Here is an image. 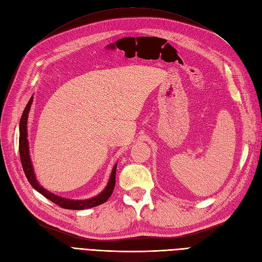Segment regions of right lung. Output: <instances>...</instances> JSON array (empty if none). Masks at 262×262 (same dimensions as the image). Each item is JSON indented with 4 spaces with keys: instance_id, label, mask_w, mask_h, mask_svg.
I'll return each instance as SVG.
<instances>
[{
    "instance_id": "1",
    "label": "right lung",
    "mask_w": 262,
    "mask_h": 262,
    "mask_svg": "<svg viewBox=\"0 0 262 262\" xmlns=\"http://www.w3.org/2000/svg\"><path fill=\"white\" fill-rule=\"evenodd\" d=\"M31 102H33V96L29 99L28 104L26 105L25 109H24L20 122H19V155H20V162L24 172L29 181L31 187L35 188L39 193H41L47 199H49L53 203L58 204L59 207L63 209H69V210H84V209H90L97 207L99 204H102L106 202L109 196L112 195L114 188L116 185V170H117V164L114 166L113 171L110 173V178L108 180V184L106 188L102 190V191L97 194L96 196L91 198V199L87 200H71L67 199V198H62L57 194H53L48 190H46L43 187L39 185V182L36 179L33 164H31V160L29 156V146H28V140H27V120H28V114L30 110Z\"/></svg>"
}]
</instances>
